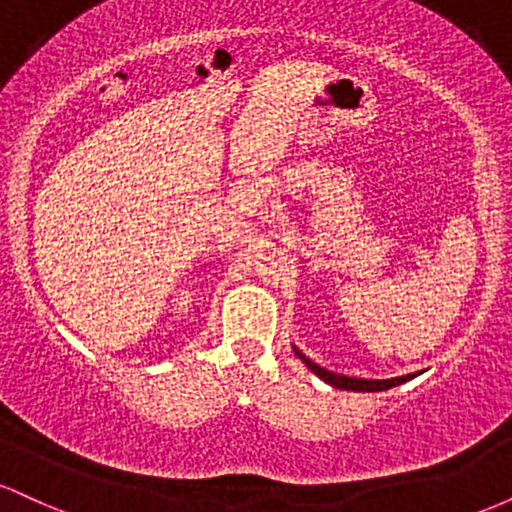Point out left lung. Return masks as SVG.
<instances>
[{
	"label": "left lung",
	"mask_w": 512,
	"mask_h": 512,
	"mask_svg": "<svg viewBox=\"0 0 512 512\" xmlns=\"http://www.w3.org/2000/svg\"><path fill=\"white\" fill-rule=\"evenodd\" d=\"M296 356L308 366L317 378H322L325 383H330L332 387H339V390H354V392H380V390H390V387L407 383V380L414 378V375H402V378H392V380H363V378H346V375H337L332 370L317 366V363L310 361L308 356H303L301 351L296 349Z\"/></svg>",
	"instance_id": "1"
}]
</instances>
